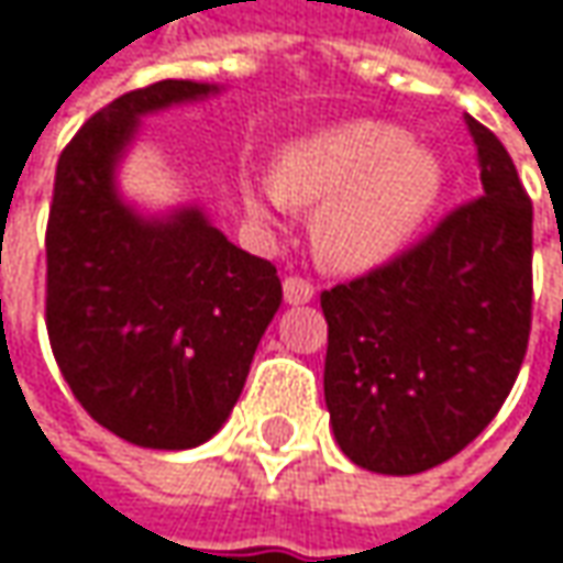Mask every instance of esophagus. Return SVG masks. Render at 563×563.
Instances as JSON below:
<instances>
[{
	"label": "esophagus",
	"instance_id": "obj_1",
	"mask_svg": "<svg viewBox=\"0 0 563 563\" xmlns=\"http://www.w3.org/2000/svg\"><path fill=\"white\" fill-rule=\"evenodd\" d=\"M283 299L289 302V306H306L314 299V286L302 277H286L283 280Z\"/></svg>",
	"mask_w": 563,
	"mask_h": 563
}]
</instances>
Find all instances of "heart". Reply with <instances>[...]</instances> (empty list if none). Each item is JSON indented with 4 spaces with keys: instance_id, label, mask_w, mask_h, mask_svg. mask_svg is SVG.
Here are the masks:
<instances>
[{
    "instance_id": "obj_1",
    "label": "heart",
    "mask_w": 563,
    "mask_h": 563,
    "mask_svg": "<svg viewBox=\"0 0 563 563\" xmlns=\"http://www.w3.org/2000/svg\"><path fill=\"white\" fill-rule=\"evenodd\" d=\"M444 191V163L387 122H350L292 141L249 210H314L311 249L330 271L358 274L400 255Z\"/></svg>"
}]
</instances>
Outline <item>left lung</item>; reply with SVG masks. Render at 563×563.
<instances>
[{"label":"left lung","instance_id":"obj_1","mask_svg":"<svg viewBox=\"0 0 563 563\" xmlns=\"http://www.w3.org/2000/svg\"><path fill=\"white\" fill-rule=\"evenodd\" d=\"M482 195L404 255L321 292L324 400L340 451L416 476L476 441L532 324V201L504 144L466 115Z\"/></svg>","mask_w":563,"mask_h":563}]
</instances>
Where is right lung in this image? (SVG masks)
I'll use <instances>...</instances> for the list:
<instances>
[{
    "instance_id": "right-lung-1",
    "label": "right lung",
    "mask_w": 563,
    "mask_h": 563,
    "mask_svg": "<svg viewBox=\"0 0 563 563\" xmlns=\"http://www.w3.org/2000/svg\"><path fill=\"white\" fill-rule=\"evenodd\" d=\"M220 87L166 78L93 112L62 151L46 223V330L93 422L151 451L213 438L283 302L277 267L235 249L201 208L141 217L115 166L141 115Z\"/></svg>"
}]
</instances>
